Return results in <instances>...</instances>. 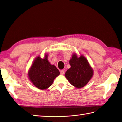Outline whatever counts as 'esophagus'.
Instances as JSON below:
<instances>
[{"mask_svg": "<svg viewBox=\"0 0 122 122\" xmlns=\"http://www.w3.org/2000/svg\"><path fill=\"white\" fill-rule=\"evenodd\" d=\"M60 74L63 75L64 74V70H61L60 71Z\"/></svg>", "mask_w": 122, "mask_h": 122, "instance_id": "34e87169", "label": "esophagus"}]
</instances>
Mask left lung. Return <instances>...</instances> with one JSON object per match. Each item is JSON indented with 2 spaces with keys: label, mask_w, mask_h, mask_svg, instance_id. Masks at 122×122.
<instances>
[{
  "label": "left lung",
  "mask_w": 122,
  "mask_h": 122,
  "mask_svg": "<svg viewBox=\"0 0 122 122\" xmlns=\"http://www.w3.org/2000/svg\"><path fill=\"white\" fill-rule=\"evenodd\" d=\"M71 68L65 73V76L71 84L77 88L85 86L91 80L94 71L87 59L83 55L79 57L74 53L69 60Z\"/></svg>",
  "instance_id": "obj_1"
}]
</instances>
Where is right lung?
I'll return each mask as SVG.
<instances>
[{"instance_id": "right-lung-1", "label": "right lung", "mask_w": 122, "mask_h": 122, "mask_svg": "<svg viewBox=\"0 0 122 122\" xmlns=\"http://www.w3.org/2000/svg\"><path fill=\"white\" fill-rule=\"evenodd\" d=\"M59 75L60 72L57 67L48 61L47 53L44 54L43 58L40 55L35 58L27 72L30 81L41 90L49 88Z\"/></svg>"}]
</instances>
